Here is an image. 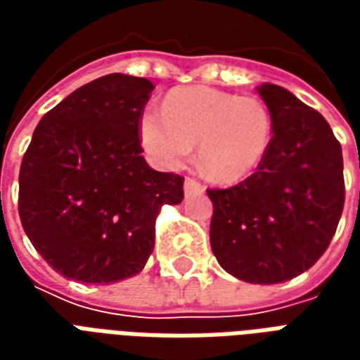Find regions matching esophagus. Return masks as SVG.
<instances>
[{
  "instance_id": "34e87169",
  "label": "esophagus",
  "mask_w": 360,
  "mask_h": 360,
  "mask_svg": "<svg viewBox=\"0 0 360 360\" xmlns=\"http://www.w3.org/2000/svg\"><path fill=\"white\" fill-rule=\"evenodd\" d=\"M202 193H204L202 183H198L196 179H191V177H187V179H185V195L187 196L202 195Z\"/></svg>"
}]
</instances>
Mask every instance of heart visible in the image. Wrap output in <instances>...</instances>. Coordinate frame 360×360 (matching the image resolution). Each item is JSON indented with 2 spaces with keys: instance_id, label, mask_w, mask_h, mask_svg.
Segmentation results:
<instances>
[{
  "instance_id": "heart-1",
  "label": "heart",
  "mask_w": 360,
  "mask_h": 360,
  "mask_svg": "<svg viewBox=\"0 0 360 360\" xmlns=\"http://www.w3.org/2000/svg\"><path fill=\"white\" fill-rule=\"evenodd\" d=\"M139 134L158 165L175 169L198 144V164L216 183L233 185L262 165L274 141V117L260 98L208 86L172 90L164 115L146 110Z\"/></svg>"
}]
</instances>
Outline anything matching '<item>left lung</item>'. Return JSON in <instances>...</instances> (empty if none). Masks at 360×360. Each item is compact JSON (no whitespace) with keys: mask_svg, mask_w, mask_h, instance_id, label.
I'll return each mask as SVG.
<instances>
[{"mask_svg":"<svg viewBox=\"0 0 360 360\" xmlns=\"http://www.w3.org/2000/svg\"><path fill=\"white\" fill-rule=\"evenodd\" d=\"M274 117L270 152L250 177L208 188L210 245L249 283L297 278L330 247L345 202L341 144L316 110L278 84L258 89Z\"/></svg>","mask_w":360,"mask_h":360,"instance_id":"8db88e82","label":"left lung"}]
</instances>
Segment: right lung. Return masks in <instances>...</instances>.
I'll return each mask as SVG.
<instances>
[{"mask_svg":"<svg viewBox=\"0 0 360 360\" xmlns=\"http://www.w3.org/2000/svg\"><path fill=\"white\" fill-rule=\"evenodd\" d=\"M154 84L111 73L77 89L38 123L19 172V216L53 270L82 283L136 276L164 204L183 177L141 156L139 123Z\"/></svg>","mask_w":360,"mask_h":360,"instance_id":"right-lung-1","label":"right lung"}]
</instances>
